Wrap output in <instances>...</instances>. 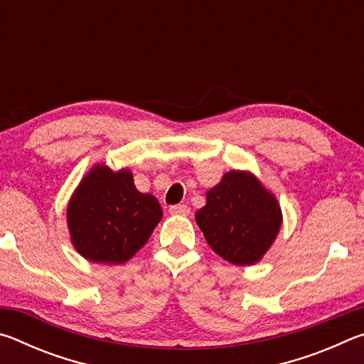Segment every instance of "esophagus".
I'll return each mask as SVG.
<instances>
[{
    "label": "esophagus",
    "instance_id": "1",
    "mask_svg": "<svg viewBox=\"0 0 364 364\" xmlns=\"http://www.w3.org/2000/svg\"><path fill=\"white\" fill-rule=\"evenodd\" d=\"M170 213L171 215H180V217H186V215L191 213V208L184 204H178V205H171L170 207Z\"/></svg>",
    "mask_w": 364,
    "mask_h": 364
}]
</instances>
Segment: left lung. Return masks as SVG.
I'll return each instance as SVG.
<instances>
[{
	"instance_id": "8db88e82",
	"label": "left lung",
	"mask_w": 364,
	"mask_h": 364,
	"mask_svg": "<svg viewBox=\"0 0 364 364\" xmlns=\"http://www.w3.org/2000/svg\"><path fill=\"white\" fill-rule=\"evenodd\" d=\"M205 197L196 223L215 254L239 267L260 262L282 225L273 193L250 171L232 170Z\"/></svg>"
}]
</instances>
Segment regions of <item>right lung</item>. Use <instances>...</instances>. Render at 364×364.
Segmentation results:
<instances>
[{
	"mask_svg": "<svg viewBox=\"0 0 364 364\" xmlns=\"http://www.w3.org/2000/svg\"><path fill=\"white\" fill-rule=\"evenodd\" d=\"M162 220L152 194L139 193L133 173L96 164L67 205V226L73 247L86 260L120 264L130 260Z\"/></svg>",
	"mask_w": 364,
	"mask_h": 364,
	"instance_id": "right-lung-1",
	"label": "right lung"
}]
</instances>
